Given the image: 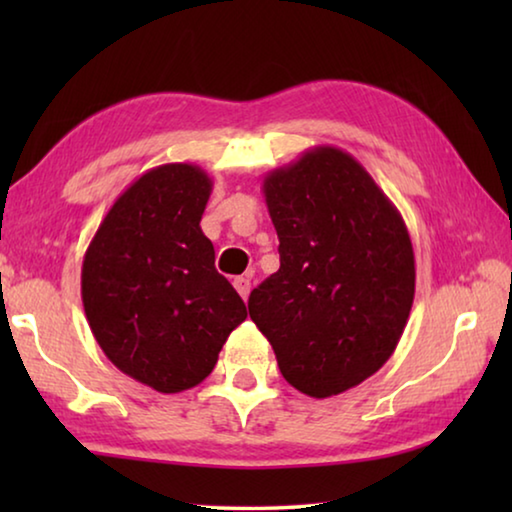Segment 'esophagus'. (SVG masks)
I'll return each instance as SVG.
<instances>
[{
    "mask_svg": "<svg viewBox=\"0 0 512 512\" xmlns=\"http://www.w3.org/2000/svg\"><path fill=\"white\" fill-rule=\"evenodd\" d=\"M232 284H235V289H237L239 296L246 300V298H248V293H250V280H248V277H244V275H241V277H235V282H232Z\"/></svg>",
    "mask_w": 512,
    "mask_h": 512,
    "instance_id": "1",
    "label": "esophagus"
}]
</instances>
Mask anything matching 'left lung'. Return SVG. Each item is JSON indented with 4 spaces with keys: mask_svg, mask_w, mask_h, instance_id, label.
Segmentation results:
<instances>
[{
    "mask_svg": "<svg viewBox=\"0 0 512 512\" xmlns=\"http://www.w3.org/2000/svg\"><path fill=\"white\" fill-rule=\"evenodd\" d=\"M280 268L253 289L248 314L282 377L332 397L384 366L415 296L402 214L370 173L336 146H316L264 178Z\"/></svg>",
    "mask_w": 512,
    "mask_h": 512,
    "instance_id": "1",
    "label": "left lung"
}]
</instances>
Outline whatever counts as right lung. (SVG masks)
<instances>
[{
    "instance_id": "obj_1",
    "label": "right lung",
    "mask_w": 512,
    "mask_h": 512,
    "mask_svg": "<svg viewBox=\"0 0 512 512\" xmlns=\"http://www.w3.org/2000/svg\"><path fill=\"white\" fill-rule=\"evenodd\" d=\"M210 194L212 178L196 164L146 171L112 203L83 257L94 339L124 375L158 393L201 384L246 320L201 230Z\"/></svg>"
}]
</instances>
